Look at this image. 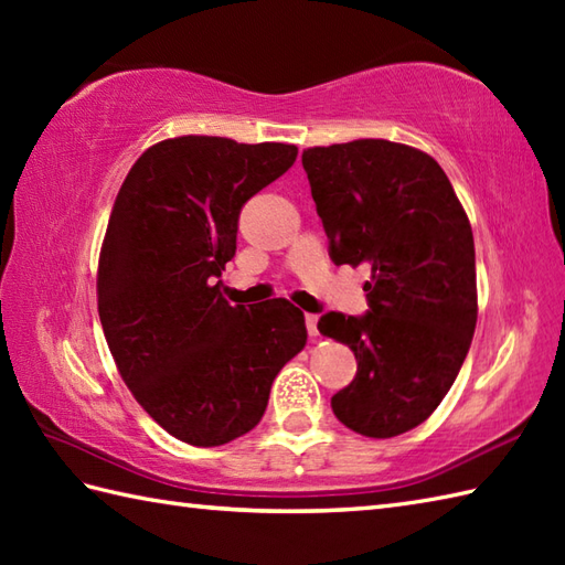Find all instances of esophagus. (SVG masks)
Returning <instances> with one entry per match:
<instances>
[{"mask_svg":"<svg viewBox=\"0 0 565 565\" xmlns=\"http://www.w3.org/2000/svg\"><path fill=\"white\" fill-rule=\"evenodd\" d=\"M306 330H308L310 338H316V334H318V316H313V313L306 316Z\"/></svg>","mask_w":565,"mask_h":565,"instance_id":"34e87169","label":"esophagus"}]
</instances>
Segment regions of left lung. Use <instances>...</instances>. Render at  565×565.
I'll return each instance as SVG.
<instances>
[{
  "mask_svg": "<svg viewBox=\"0 0 565 565\" xmlns=\"http://www.w3.org/2000/svg\"><path fill=\"white\" fill-rule=\"evenodd\" d=\"M310 194L334 264H371L364 316L318 320L356 356L332 413L388 439L437 411L473 340V233L449 177L415 148L362 138L303 150Z\"/></svg>",
  "mask_w": 565,
  "mask_h": 565,
  "instance_id": "8db88e82",
  "label": "left lung"
}]
</instances>
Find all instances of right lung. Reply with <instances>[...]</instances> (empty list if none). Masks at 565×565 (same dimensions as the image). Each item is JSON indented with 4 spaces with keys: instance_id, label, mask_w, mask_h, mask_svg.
Listing matches in <instances>:
<instances>
[{
    "instance_id": "1",
    "label": "right lung",
    "mask_w": 565,
    "mask_h": 565,
    "mask_svg": "<svg viewBox=\"0 0 565 565\" xmlns=\"http://www.w3.org/2000/svg\"><path fill=\"white\" fill-rule=\"evenodd\" d=\"M296 154L284 142L162 140L114 201L97 279L104 338L142 411L194 447L255 427L276 374L306 347L296 306H231L215 284L235 257L239 211Z\"/></svg>"
}]
</instances>
